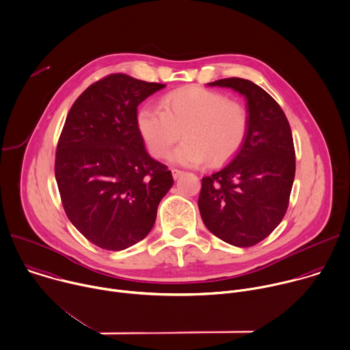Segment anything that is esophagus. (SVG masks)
I'll return each mask as SVG.
<instances>
[{"label":"esophagus","instance_id":"obj_1","mask_svg":"<svg viewBox=\"0 0 350 350\" xmlns=\"http://www.w3.org/2000/svg\"><path fill=\"white\" fill-rule=\"evenodd\" d=\"M172 174H173V178L177 180V178H180L184 174V172L180 170V169H172Z\"/></svg>","mask_w":350,"mask_h":350}]
</instances>
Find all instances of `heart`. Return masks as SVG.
I'll list each match as a JSON object with an SVG mask.
<instances>
[{
	"instance_id": "heart-1",
	"label": "heart",
	"mask_w": 350,
	"mask_h": 350,
	"mask_svg": "<svg viewBox=\"0 0 350 350\" xmlns=\"http://www.w3.org/2000/svg\"><path fill=\"white\" fill-rule=\"evenodd\" d=\"M137 125L157 158L167 157L183 135L185 140L172 155L174 162L195 166L208 161L210 165H221L242 147L249 116L239 101L228 100L214 90L189 86L163 96L161 108H142Z\"/></svg>"
}]
</instances>
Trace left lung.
Here are the masks:
<instances>
[{"mask_svg": "<svg viewBox=\"0 0 350 350\" xmlns=\"http://www.w3.org/2000/svg\"><path fill=\"white\" fill-rule=\"evenodd\" d=\"M207 85L243 94L249 126L230 163L202 178L199 211L213 235L250 247L272 234L288 207L295 176L290 124L275 98L249 79L234 77Z\"/></svg>", "mask_w": 350, "mask_h": 350, "instance_id": "8db88e82", "label": "left lung"}]
</instances>
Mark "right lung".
Returning <instances> with one entry per match:
<instances>
[{
    "label": "right lung",
    "mask_w": 350,
    "mask_h": 350,
    "mask_svg": "<svg viewBox=\"0 0 350 350\" xmlns=\"http://www.w3.org/2000/svg\"><path fill=\"white\" fill-rule=\"evenodd\" d=\"M166 85L126 74L92 83L74 101L59 137L55 176L68 219L100 249L121 252L152 229L172 172L148 155L137 107Z\"/></svg>",
    "instance_id": "obj_1"
}]
</instances>
